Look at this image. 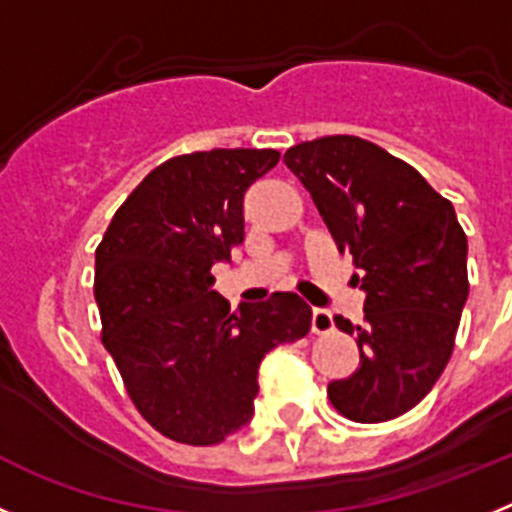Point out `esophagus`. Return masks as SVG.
I'll return each mask as SVG.
<instances>
[{"mask_svg":"<svg viewBox=\"0 0 512 512\" xmlns=\"http://www.w3.org/2000/svg\"><path fill=\"white\" fill-rule=\"evenodd\" d=\"M333 330V315L325 307H312V333H328Z\"/></svg>","mask_w":512,"mask_h":512,"instance_id":"1","label":"esophagus"}]
</instances>
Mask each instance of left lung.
I'll use <instances>...</instances> for the list:
<instances>
[{"label":"left lung","mask_w":512,"mask_h":512,"mask_svg":"<svg viewBox=\"0 0 512 512\" xmlns=\"http://www.w3.org/2000/svg\"><path fill=\"white\" fill-rule=\"evenodd\" d=\"M284 164L366 292L364 325L333 318L356 333L359 369L328 384L330 402L356 423L408 413L449 364L467 305V235L454 205L413 166L356 135L297 143Z\"/></svg>","instance_id":"left-lung-1"}]
</instances>
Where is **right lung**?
I'll return each mask as SVG.
<instances>
[{
  "label": "right lung",
  "mask_w": 512,
  "mask_h": 512,
  "mask_svg": "<svg viewBox=\"0 0 512 512\" xmlns=\"http://www.w3.org/2000/svg\"><path fill=\"white\" fill-rule=\"evenodd\" d=\"M279 164L274 148L169 158L133 189L97 248L102 343L138 413L189 446L225 441L253 418L261 359L307 336L295 292L230 305L212 266L243 243V194Z\"/></svg>",
  "instance_id": "add662e5"
}]
</instances>
